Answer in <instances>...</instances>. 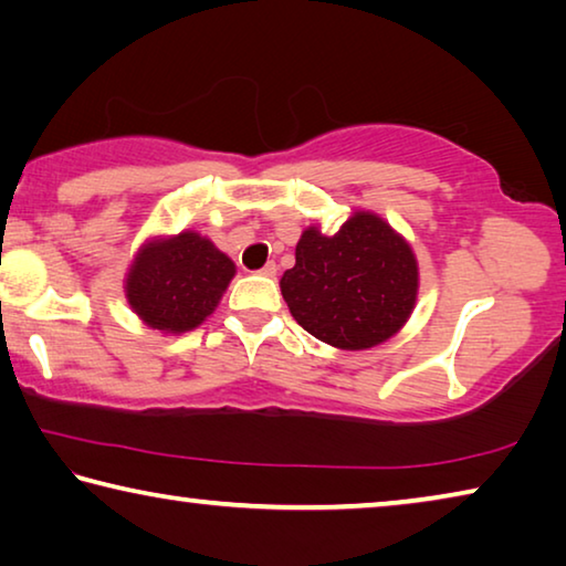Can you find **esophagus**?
I'll return each mask as SVG.
<instances>
[{"label": "esophagus", "instance_id": "1", "mask_svg": "<svg viewBox=\"0 0 566 566\" xmlns=\"http://www.w3.org/2000/svg\"><path fill=\"white\" fill-rule=\"evenodd\" d=\"M262 276H276V264L274 262H266L262 270H260Z\"/></svg>", "mask_w": 566, "mask_h": 566}]
</instances>
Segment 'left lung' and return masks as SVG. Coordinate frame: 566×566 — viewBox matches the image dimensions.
<instances>
[{
    "label": "left lung",
    "mask_w": 566,
    "mask_h": 566,
    "mask_svg": "<svg viewBox=\"0 0 566 566\" xmlns=\"http://www.w3.org/2000/svg\"><path fill=\"white\" fill-rule=\"evenodd\" d=\"M282 296L296 324L337 349H369L405 327L417 302V256L405 237L371 212H354L339 232L310 227Z\"/></svg>",
    "instance_id": "1"
}]
</instances>
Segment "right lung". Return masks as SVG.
<instances>
[{"instance_id":"1","label":"right lung","mask_w":566,"mask_h":566,"mask_svg":"<svg viewBox=\"0 0 566 566\" xmlns=\"http://www.w3.org/2000/svg\"><path fill=\"white\" fill-rule=\"evenodd\" d=\"M234 262L197 232L151 239L129 266L127 302L151 329L181 334L217 310L234 276Z\"/></svg>"}]
</instances>
